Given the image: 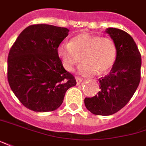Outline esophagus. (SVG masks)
<instances>
[{"mask_svg": "<svg viewBox=\"0 0 146 146\" xmlns=\"http://www.w3.org/2000/svg\"><path fill=\"white\" fill-rule=\"evenodd\" d=\"M75 79H76V83H77V85H79L81 82L83 81V79H81V78H79V77H75Z\"/></svg>", "mask_w": 146, "mask_h": 146, "instance_id": "34e87169", "label": "esophagus"}]
</instances>
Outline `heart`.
Instances as JSON below:
<instances>
[{
  "mask_svg": "<svg viewBox=\"0 0 146 146\" xmlns=\"http://www.w3.org/2000/svg\"><path fill=\"white\" fill-rule=\"evenodd\" d=\"M57 55L63 67L68 71H73L75 65L83 62L79 67L80 75L88 76L103 74L113 67L117 57L114 41L109 37L83 33L76 35L69 44H61L57 48Z\"/></svg>",
  "mask_w": 146,
  "mask_h": 146,
  "instance_id": "heart-1",
  "label": "heart"
}]
</instances>
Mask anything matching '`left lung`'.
<instances>
[{"mask_svg":"<svg viewBox=\"0 0 146 146\" xmlns=\"http://www.w3.org/2000/svg\"><path fill=\"white\" fill-rule=\"evenodd\" d=\"M106 33L116 44V60L109 75L98 79V94L84 99L86 109L102 116L115 113L128 103L140 83L141 66L140 52L130 35L114 28Z\"/></svg>","mask_w":146,"mask_h":146,"instance_id":"8db88e82","label":"left lung"}]
</instances>
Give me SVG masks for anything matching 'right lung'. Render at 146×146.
<instances>
[{"label": "right lung", "mask_w": 146, "mask_h": 146, "mask_svg": "<svg viewBox=\"0 0 146 146\" xmlns=\"http://www.w3.org/2000/svg\"><path fill=\"white\" fill-rule=\"evenodd\" d=\"M66 28L33 25L24 29L8 56V81L19 101L36 112L56 110L65 93L76 85L63 68L57 48L68 36Z\"/></svg>", "instance_id": "obj_1"}]
</instances>
